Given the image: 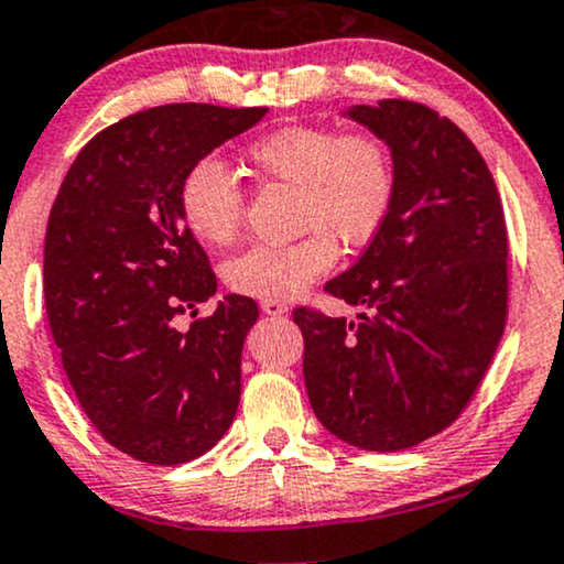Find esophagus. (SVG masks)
<instances>
[{
  "label": "esophagus",
  "mask_w": 564,
  "mask_h": 564,
  "mask_svg": "<svg viewBox=\"0 0 564 564\" xmlns=\"http://www.w3.org/2000/svg\"><path fill=\"white\" fill-rule=\"evenodd\" d=\"M260 310L265 312V315H270V317H278V315H286L289 306L283 304V302H278V299H262Z\"/></svg>",
  "instance_id": "34e87169"
}]
</instances>
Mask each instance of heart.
Returning <instances> with one entry per match:
<instances>
[{
    "mask_svg": "<svg viewBox=\"0 0 564 564\" xmlns=\"http://www.w3.org/2000/svg\"><path fill=\"white\" fill-rule=\"evenodd\" d=\"M247 163L262 180L296 189V231L291 245H258L226 262V283L254 299H291L335 265L338 245L361 249L372 241L395 195L393 155L369 132L330 127H283L247 148ZM184 226L203 245L237 239L245 195L226 163L205 155L180 184Z\"/></svg>",
    "mask_w": 564,
    "mask_h": 564,
    "instance_id": "1",
    "label": "heart"
}]
</instances>
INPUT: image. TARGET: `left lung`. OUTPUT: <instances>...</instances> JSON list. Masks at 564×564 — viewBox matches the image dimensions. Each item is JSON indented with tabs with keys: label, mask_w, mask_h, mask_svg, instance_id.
Wrapping results in <instances>:
<instances>
[{
	"label": "left lung",
	"mask_w": 564,
	"mask_h": 564,
	"mask_svg": "<svg viewBox=\"0 0 564 564\" xmlns=\"http://www.w3.org/2000/svg\"><path fill=\"white\" fill-rule=\"evenodd\" d=\"M390 148L395 195L380 234L325 291L359 319L299 306L304 384L327 432L395 453L447 430L491 365L508 319V229L487 163L430 106H351Z\"/></svg>",
	"instance_id": "left-lung-1"
}]
</instances>
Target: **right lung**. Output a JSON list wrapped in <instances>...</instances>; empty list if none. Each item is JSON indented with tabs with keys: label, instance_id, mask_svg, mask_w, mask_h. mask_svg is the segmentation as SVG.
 Listing matches in <instances>:
<instances>
[{
	"label": "right lung",
	"instance_id": "obj_1",
	"mask_svg": "<svg viewBox=\"0 0 564 564\" xmlns=\"http://www.w3.org/2000/svg\"><path fill=\"white\" fill-rule=\"evenodd\" d=\"M265 113L169 104L124 117L77 153L48 213L44 299L62 367L90 424L134 460H195L237 416L260 312L229 294L187 330L174 325L218 289L180 184Z\"/></svg>",
	"mask_w": 564,
	"mask_h": 564
}]
</instances>
